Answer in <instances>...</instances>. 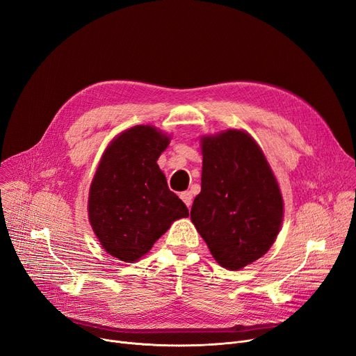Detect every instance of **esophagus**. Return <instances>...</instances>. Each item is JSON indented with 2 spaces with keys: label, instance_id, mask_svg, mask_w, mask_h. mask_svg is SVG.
<instances>
[{
  "label": "esophagus",
  "instance_id": "obj_1",
  "mask_svg": "<svg viewBox=\"0 0 356 356\" xmlns=\"http://www.w3.org/2000/svg\"><path fill=\"white\" fill-rule=\"evenodd\" d=\"M180 197H181V200L184 202V204H186V207H188V208L191 209V207H192V200H193L192 192H189V191H186V192L180 193Z\"/></svg>",
  "mask_w": 356,
  "mask_h": 356
}]
</instances>
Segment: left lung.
Masks as SVG:
<instances>
[{
	"label": "left lung",
	"instance_id": "left-lung-1",
	"mask_svg": "<svg viewBox=\"0 0 356 356\" xmlns=\"http://www.w3.org/2000/svg\"><path fill=\"white\" fill-rule=\"evenodd\" d=\"M202 189L191 218L218 261L241 270L274 244L283 222V197L263 149L241 129L203 136Z\"/></svg>",
	"mask_w": 356,
	"mask_h": 356
}]
</instances>
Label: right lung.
<instances>
[{"mask_svg": "<svg viewBox=\"0 0 356 356\" xmlns=\"http://www.w3.org/2000/svg\"><path fill=\"white\" fill-rule=\"evenodd\" d=\"M168 143L152 125L125 129L106 147L90 183V227L102 248L125 263L138 261L176 219L189 216L157 164Z\"/></svg>", "mask_w": 356, "mask_h": 356, "instance_id": "add662e5", "label": "right lung"}]
</instances>
